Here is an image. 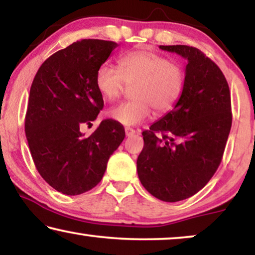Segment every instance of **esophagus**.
I'll return each mask as SVG.
<instances>
[{
	"label": "esophagus",
	"instance_id": "34e87169",
	"mask_svg": "<svg viewBox=\"0 0 255 255\" xmlns=\"http://www.w3.org/2000/svg\"><path fill=\"white\" fill-rule=\"evenodd\" d=\"M134 133H137V131H135L134 128H128V127L125 128V134H127V137H130V135H133Z\"/></svg>",
	"mask_w": 255,
	"mask_h": 255
}]
</instances>
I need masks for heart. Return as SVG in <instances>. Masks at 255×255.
I'll return each instance as SVG.
<instances>
[{"label":"heart","mask_w":255,"mask_h":255,"mask_svg":"<svg viewBox=\"0 0 255 255\" xmlns=\"http://www.w3.org/2000/svg\"><path fill=\"white\" fill-rule=\"evenodd\" d=\"M131 87L133 100L115 107L109 117L127 127L147 120L152 109L158 115L168 113L182 96L186 72L182 65L149 50H134L117 59V69L101 65L95 73V87L107 101H115Z\"/></svg>","instance_id":"heart-1"}]
</instances>
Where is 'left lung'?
Returning a JSON list of instances; mask_svg holds the SVG:
<instances>
[{"label":"left lung","mask_w":255,"mask_h":255,"mask_svg":"<svg viewBox=\"0 0 255 255\" xmlns=\"http://www.w3.org/2000/svg\"><path fill=\"white\" fill-rule=\"evenodd\" d=\"M160 48L187 59L186 86L173 110L142 132L137 172L149 194L177 202L198 193L217 170L232 125L231 95L223 72L198 48Z\"/></svg>","instance_id":"1"}]
</instances>
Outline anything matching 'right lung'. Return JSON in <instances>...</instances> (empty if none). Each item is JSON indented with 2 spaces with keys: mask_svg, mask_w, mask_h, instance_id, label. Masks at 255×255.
I'll list each match as a JSON object with an SVG mask.
<instances>
[{
  "mask_svg": "<svg viewBox=\"0 0 255 255\" xmlns=\"http://www.w3.org/2000/svg\"><path fill=\"white\" fill-rule=\"evenodd\" d=\"M117 46L109 40L75 41L46 59L31 85L27 144L37 170L59 193L73 196L95 187L125 137L114 120L101 122L90 135L81 132L103 109L95 73Z\"/></svg>",
  "mask_w": 255,
  "mask_h": 255,
  "instance_id": "right-lung-1",
  "label": "right lung"
}]
</instances>
